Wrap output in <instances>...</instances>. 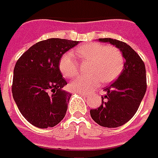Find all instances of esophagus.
I'll return each mask as SVG.
<instances>
[{
    "mask_svg": "<svg viewBox=\"0 0 158 158\" xmlns=\"http://www.w3.org/2000/svg\"><path fill=\"white\" fill-rule=\"evenodd\" d=\"M79 95H81V96H84V97H88V94H85V93H82V92H77Z\"/></svg>",
    "mask_w": 158,
    "mask_h": 158,
    "instance_id": "34e87169",
    "label": "esophagus"
}]
</instances>
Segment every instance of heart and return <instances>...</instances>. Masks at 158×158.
Instances as JSON below:
<instances>
[{
  "instance_id": "obj_1",
  "label": "heart",
  "mask_w": 158,
  "mask_h": 158,
  "mask_svg": "<svg viewBox=\"0 0 158 158\" xmlns=\"http://www.w3.org/2000/svg\"><path fill=\"white\" fill-rule=\"evenodd\" d=\"M76 53L81 59L89 60L91 63L88 69L90 74L79 75L71 82L70 88L74 91L89 93L96 89L101 81L110 83L120 75L124 67L122 52L114 46L90 43L79 47ZM59 68L64 76L74 78L79 73V63L74 53L67 52L62 55Z\"/></svg>"
}]
</instances>
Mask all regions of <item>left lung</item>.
<instances>
[{"instance_id":"8db88e82","label":"left lung","mask_w":158,"mask_h":158,"mask_svg":"<svg viewBox=\"0 0 158 158\" xmlns=\"http://www.w3.org/2000/svg\"><path fill=\"white\" fill-rule=\"evenodd\" d=\"M120 49L125 58L124 69L118 79L104 89L102 105L90 110L93 120L101 126L116 128L135 115L147 89L146 69L142 59L130 46L112 38H99Z\"/></svg>"}]
</instances>
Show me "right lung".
Returning a JSON list of instances; mask_svg holds the SVG:
<instances>
[{
    "mask_svg": "<svg viewBox=\"0 0 158 158\" xmlns=\"http://www.w3.org/2000/svg\"><path fill=\"white\" fill-rule=\"evenodd\" d=\"M78 41L49 38L32 46L17 60L12 94L23 116L41 129L53 127L65 115L71 94L62 90L67 82L59 62Z\"/></svg>",
    "mask_w": 158,
    "mask_h": 158,
    "instance_id": "obj_1",
    "label": "right lung"
}]
</instances>
